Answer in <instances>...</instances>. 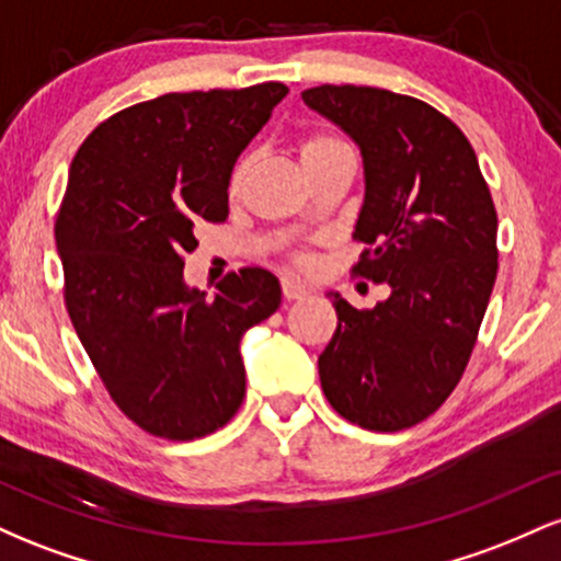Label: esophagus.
Returning a JSON list of instances; mask_svg holds the SVG:
<instances>
[{
  "label": "esophagus",
  "instance_id": "34e87169",
  "mask_svg": "<svg viewBox=\"0 0 561 561\" xmlns=\"http://www.w3.org/2000/svg\"><path fill=\"white\" fill-rule=\"evenodd\" d=\"M282 295H285V300H302L308 295V289L300 285V282L289 279V276H285L282 279Z\"/></svg>",
  "mask_w": 561,
  "mask_h": 561
}]
</instances>
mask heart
Returning <instances> with one entry per match:
<instances>
[{
    "mask_svg": "<svg viewBox=\"0 0 561 561\" xmlns=\"http://www.w3.org/2000/svg\"><path fill=\"white\" fill-rule=\"evenodd\" d=\"M343 150H351V147H347L340 137H334V134H327V131L306 134V137L300 139V163H302V169H308V165L319 163V160L330 158V156H334V152H343ZM250 169H253V158L242 156L240 160H237L234 169H231V176H229V195H240L244 182H248ZM306 261L308 259L302 253L293 255V263H298V266H306Z\"/></svg>",
    "mask_w": 561,
    "mask_h": 561,
    "instance_id": "heart-1",
    "label": "heart"
}]
</instances>
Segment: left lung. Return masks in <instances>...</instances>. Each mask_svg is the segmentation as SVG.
Instances as JSON below:
<instances>
[{"label":"left lung","instance_id":"1","mask_svg":"<svg viewBox=\"0 0 561 561\" xmlns=\"http://www.w3.org/2000/svg\"><path fill=\"white\" fill-rule=\"evenodd\" d=\"M302 102L362 147L353 240L366 250L353 274L390 289L364 311L330 295L337 330L319 356L321 390L358 427H414L446 403L478 343L499 272L491 190L461 128L416 96L324 83Z\"/></svg>","mask_w":561,"mask_h":561}]
</instances>
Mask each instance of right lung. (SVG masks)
Masks as SVG:
<instances>
[{"instance_id": "1", "label": "right lung", "mask_w": 561, "mask_h": 561, "mask_svg": "<svg viewBox=\"0 0 561 561\" xmlns=\"http://www.w3.org/2000/svg\"><path fill=\"white\" fill-rule=\"evenodd\" d=\"M285 94L266 81L156 96L102 121L70 163L55 221L68 317L115 405L156 437L195 440L237 414L242 334L282 302L259 266L205 298L184 255L227 221L231 169Z\"/></svg>"}]
</instances>
